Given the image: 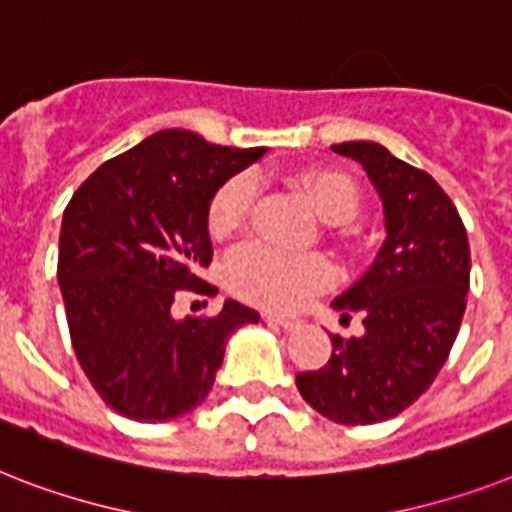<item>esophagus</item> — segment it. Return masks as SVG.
I'll use <instances>...</instances> for the list:
<instances>
[{"label": "esophagus", "mask_w": 512, "mask_h": 512, "mask_svg": "<svg viewBox=\"0 0 512 512\" xmlns=\"http://www.w3.org/2000/svg\"><path fill=\"white\" fill-rule=\"evenodd\" d=\"M263 321L270 323V326L284 328V331H292V328L302 326L297 315H281V313H263Z\"/></svg>", "instance_id": "esophagus-1"}]
</instances>
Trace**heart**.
Here are the masks:
<instances>
[{"label": "heart", "mask_w": 512, "mask_h": 512, "mask_svg": "<svg viewBox=\"0 0 512 512\" xmlns=\"http://www.w3.org/2000/svg\"><path fill=\"white\" fill-rule=\"evenodd\" d=\"M299 191L315 213L328 223H347L363 207V191L342 170L313 168L294 173ZM260 184L252 173H236L220 184L207 207V231L213 239H228L249 220ZM334 281V268L321 255H286L265 244L236 249L226 263V284L236 297L252 305L292 310Z\"/></svg>", "instance_id": "b5f03b06"}]
</instances>
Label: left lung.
<instances>
[{
	"instance_id": "1",
	"label": "left lung",
	"mask_w": 512,
	"mask_h": 512,
	"mask_svg": "<svg viewBox=\"0 0 512 512\" xmlns=\"http://www.w3.org/2000/svg\"><path fill=\"white\" fill-rule=\"evenodd\" d=\"M371 176L386 215L376 263L334 299L344 318L363 315V336H331L334 352L318 371L297 373V389L328 421L368 426L413 405L450 357L465 294L471 247L458 207L421 168L376 141L331 147Z\"/></svg>"
}]
</instances>
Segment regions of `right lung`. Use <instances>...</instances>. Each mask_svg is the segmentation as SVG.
<instances>
[{"instance_id":"add662e5","label":"right lung","mask_w":512,"mask_h":512,"mask_svg":"<svg viewBox=\"0 0 512 512\" xmlns=\"http://www.w3.org/2000/svg\"><path fill=\"white\" fill-rule=\"evenodd\" d=\"M265 155L168 128L102 162L70 197L60 281L70 342L115 413L162 423L205 400L226 339L260 315L226 299L218 315L176 321V292L213 294L207 207L220 184Z\"/></svg>"}]
</instances>
